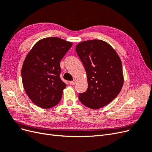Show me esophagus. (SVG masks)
<instances>
[{
	"instance_id": "1",
	"label": "esophagus",
	"mask_w": 152,
	"mask_h": 152,
	"mask_svg": "<svg viewBox=\"0 0 152 152\" xmlns=\"http://www.w3.org/2000/svg\"><path fill=\"white\" fill-rule=\"evenodd\" d=\"M69 84H70V85L73 86V85H75L76 84V80H72V81H70L69 82Z\"/></svg>"
}]
</instances>
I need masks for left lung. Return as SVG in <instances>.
I'll list each match as a JSON object with an SVG mask.
<instances>
[{
	"instance_id": "left-lung-1",
	"label": "left lung",
	"mask_w": 152,
	"mask_h": 152,
	"mask_svg": "<svg viewBox=\"0 0 152 152\" xmlns=\"http://www.w3.org/2000/svg\"><path fill=\"white\" fill-rule=\"evenodd\" d=\"M75 50L88 82L86 91L79 94L80 102L92 109L102 108L121 91L124 77L121 59L111 45L101 40L84 41L76 45Z\"/></svg>"
}]
</instances>
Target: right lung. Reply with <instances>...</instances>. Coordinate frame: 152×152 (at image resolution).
I'll return each mask as SVG.
<instances>
[{"mask_svg": "<svg viewBox=\"0 0 152 152\" xmlns=\"http://www.w3.org/2000/svg\"><path fill=\"white\" fill-rule=\"evenodd\" d=\"M72 43L58 37L43 39L27 55L21 69L23 85L29 98L48 109L59 103L66 85L59 75L60 61Z\"/></svg>", "mask_w": 152, "mask_h": 152, "instance_id": "obj_1", "label": "right lung"}]
</instances>
